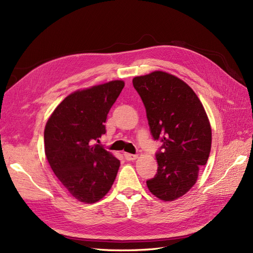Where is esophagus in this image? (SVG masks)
<instances>
[{
	"mask_svg": "<svg viewBox=\"0 0 253 253\" xmlns=\"http://www.w3.org/2000/svg\"><path fill=\"white\" fill-rule=\"evenodd\" d=\"M125 158L126 160H128V162H131V160H135L137 158V155L135 154H129V153H125Z\"/></svg>",
	"mask_w": 253,
	"mask_h": 253,
	"instance_id": "34e87169",
	"label": "esophagus"
}]
</instances>
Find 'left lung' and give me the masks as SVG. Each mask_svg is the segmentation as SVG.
Masks as SVG:
<instances>
[{
  "instance_id": "1",
  "label": "left lung",
  "mask_w": 253,
  "mask_h": 253,
  "mask_svg": "<svg viewBox=\"0 0 253 253\" xmlns=\"http://www.w3.org/2000/svg\"><path fill=\"white\" fill-rule=\"evenodd\" d=\"M147 111L150 131L163 145L158 169L147 180L150 192L165 202L176 200L194 186L211 150L210 122L200 99L187 83L156 71L133 79Z\"/></svg>"
}]
</instances>
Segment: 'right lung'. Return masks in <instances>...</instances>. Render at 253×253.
<instances>
[{
	"label": "right lung",
	"mask_w": 253,
	"mask_h": 253,
	"mask_svg": "<svg viewBox=\"0 0 253 253\" xmlns=\"http://www.w3.org/2000/svg\"><path fill=\"white\" fill-rule=\"evenodd\" d=\"M125 82L77 90L61 102L44 129L45 155L53 173L76 200L94 204L109 192L120 162L102 145L108 114Z\"/></svg>",
	"instance_id": "add662e5"
}]
</instances>
